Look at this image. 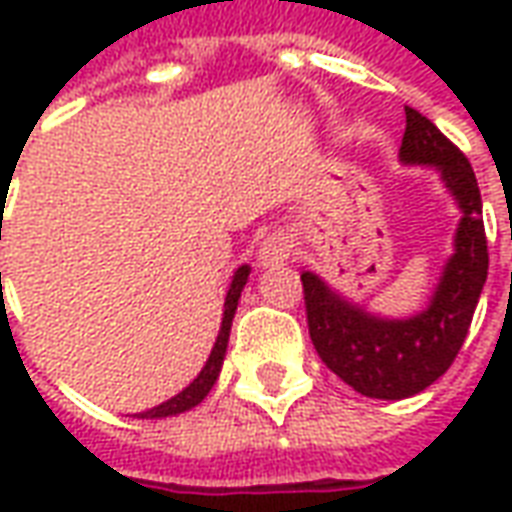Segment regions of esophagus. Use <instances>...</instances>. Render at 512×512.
Wrapping results in <instances>:
<instances>
[{
  "label": "esophagus",
  "instance_id": "1",
  "mask_svg": "<svg viewBox=\"0 0 512 512\" xmlns=\"http://www.w3.org/2000/svg\"><path fill=\"white\" fill-rule=\"evenodd\" d=\"M293 252V241H290L285 233H274L268 235L266 241L260 244V263L263 266H279V263H285Z\"/></svg>",
  "mask_w": 512,
  "mask_h": 512
}]
</instances>
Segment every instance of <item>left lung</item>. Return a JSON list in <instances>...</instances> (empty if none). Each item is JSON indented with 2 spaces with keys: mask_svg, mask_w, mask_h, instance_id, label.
<instances>
[{
  "mask_svg": "<svg viewBox=\"0 0 512 512\" xmlns=\"http://www.w3.org/2000/svg\"><path fill=\"white\" fill-rule=\"evenodd\" d=\"M400 161L439 169L463 213L455 252L430 296L428 310L406 321L376 318L359 304L340 299L312 271L301 274L307 326L323 365L359 395L378 400L417 395L450 370L488 277L483 200L469 158L428 117L406 106Z\"/></svg>",
  "mask_w": 512,
  "mask_h": 512,
  "instance_id": "8db88e82",
  "label": "left lung"
}]
</instances>
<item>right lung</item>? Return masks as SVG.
<instances>
[{
  "instance_id": "right-lung-1",
  "label": "right lung",
  "mask_w": 512,
  "mask_h": 512,
  "mask_svg": "<svg viewBox=\"0 0 512 512\" xmlns=\"http://www.w3.org/2000/svg\"><path fill=\"white\" fill-rule=\"evenodd\" d=\"M246 279H249V266H241L238 271H235L233 282H230V290H227L222 329H219V337H216V343H213V351L211 356H208L205 367L200 370V376L194 378L183 392H178L175 397H169L167 403L150 408V411H142V414H136V417L139 419L175 417V414H183V411H189V408H194L197 403L205 400V395L211 392L213 384H216V378H219V370H222L224 354H227V340H230V326H233V318H235V307H238V299H241V290H244Z\"/></svg>"
}]
</instances>
